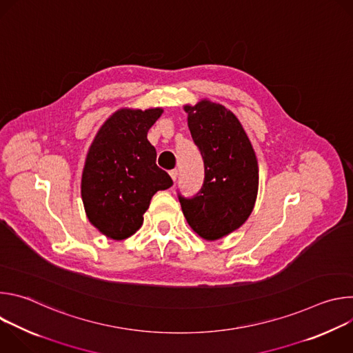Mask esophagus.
I'll return each mask as SVG.
<instances>
[{"label": "esophagus", "instance_id": "1", "mask_svg": "<svg viewBox=\"0 0 353 353\" xmlns=\"http://www.w3.org/2000/svg\"><path fill=\"white\" fill-rule=\"evenodd\" d=\"M169 174H170V177L173 179V181H176L179 172H177V169H173V170H170V172H169Z\"/></svg>", "mask_w": 353, "mask_h": 353}]
</instances>
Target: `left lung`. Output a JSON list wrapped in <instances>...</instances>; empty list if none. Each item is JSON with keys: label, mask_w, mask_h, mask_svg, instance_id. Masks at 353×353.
<instances>
[{"label": "left lung", "mask_w": 353, "mask_h": 353, "mask_svg": "<svg viewBox=\"0 0 353 353\" xmlns=\"http://www.w3.org/2000/svg\"><path fill=\"white\" fill-rule=\"evenodd\" d=\"M187 123L204 159V185L194 198L179 195L191 229L214 241L239 229L259 192V162L241 123L225 106L201 99L185 105Z\"/></svg>", "instance_id": "1"}]
</instances>
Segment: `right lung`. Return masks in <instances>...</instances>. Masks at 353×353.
Returning a JSON list of instances; mask_svg holds the SVG:
<instances>
[{
    "mask_svg": "<svg viewBox=\"0 0 353 353\" xmlns=\"http://www.w3.org/2000/svg\"><path fill=\"white\" fill-rule=\"evenodd\" d=\"M162 113L161 108L120 109L89 146L81 179L82 203L89 222L109 239L134 234L154 194L173 185L157 166V150L146 138Z\"/></svg>",
    "mask_w": 353,
    "mask_h": 353,
    "instance_id": "obj_1",
    "label": "right lung"
}]
</instances>
